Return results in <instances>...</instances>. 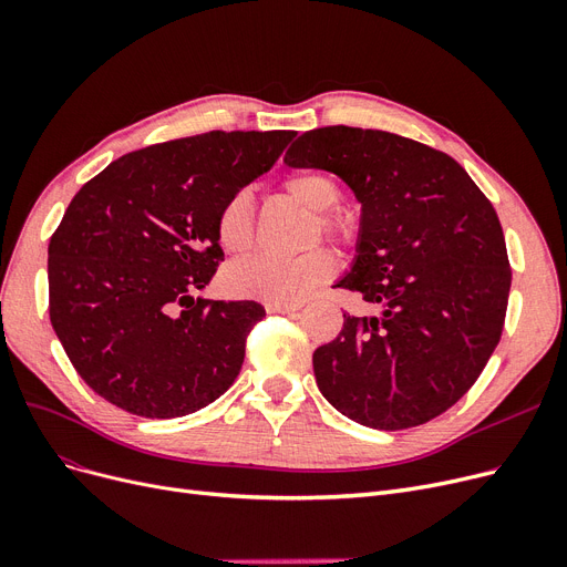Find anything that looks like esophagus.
<instances>
[{
    "mask_svg": "<svg viewBox=\"0 0 567 567\" xmlns=\"http://www.w3.org/2000/svg\"><path fill=\"white\" fill-rule=\"evenodd\" d=\"M299 308H301V303H278V301H268L266 303L268 312H293V310H299Z\"/></svg>",
    "mask_w": 567,
    "mask_h": 567,
    "instance_id": "esophagus-1",
    "label": "esophagus"
}]
</instances>
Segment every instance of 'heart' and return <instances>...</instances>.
<instances>
[{
    "instance_id": "obj_1",
    "label": "heart",
    "mask_w": 567,
    "mask_h": 567,
    "mask_svg": "<svg viewBox=\"0 0 567 567\" xmlns=\"http://www.w3.org/2000/svg\"><path fill=\"white\" fill-rule=\"evenodd\" d=\"M280 189L291 202L312 213V240L319 236L333 243L352 240V219L338 210L342 189L333 176L317 168L293 171L282 181ZM215 234L225 252L238 255L250 248L255 238V210L248 194H231L219 206ZM333 270L336 259L327 250H310L297 259L248 257L225 270V287L243 299L299 303L315 287L327 282L333 276Z\"/></svg>"
}]
</instances>
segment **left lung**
<instances>
[{"label": "left lung", "instance_id": "1", "mask_svg": "<svg viewBox=\"0 0 567 567\" xmlns=\"http://www.w3.org/2000/svg\"><path fill=\"white\" fill-rule=\"evenodd\" d=\"M285 162L352 187L357 259L336 287L382 310L342 315L338 338L315 350L319 391L380 431L435 420L475 384L503 333L512 268L494 206L450 155L380 130L306 132Z\"/></svg>", "mask_w": 567, "mask_h": 567}]
</instances>
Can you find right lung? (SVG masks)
Segmentation results:
<instances>
[{
  "mask_svg": "<svg viewBox=\"0 0 567 567\" xmlns=\"http://www.w3.org/2000/svg\"><path fill=\"white\" fill-rule=\"evenodd\" d=\"M293 132H208L111 162L48 245V310L69 361L147 420L206 408L234 384L257 301L194 299L225 252L215 217L276 164Z\"/></svg>",
  "mask_w": 567,
  "mask_h": 567,
  "instance_id": "add662e5",
  "label": "right lung"
}]
</instances>
